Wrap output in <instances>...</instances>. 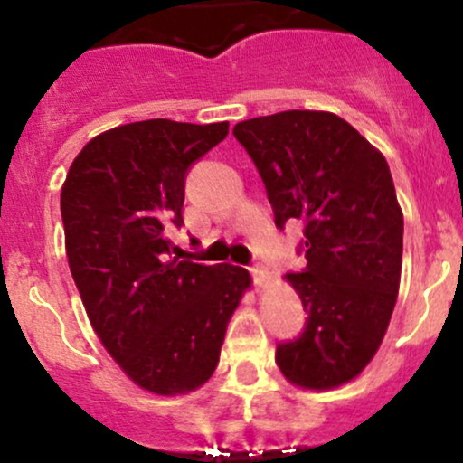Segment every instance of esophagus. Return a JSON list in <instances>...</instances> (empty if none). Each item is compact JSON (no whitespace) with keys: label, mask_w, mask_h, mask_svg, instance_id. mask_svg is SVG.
Returning a JSON list of instances; mask_svg holds the SVG:
<instances>
[{"label":"esophagus","mask_w":463,"mask_h":463,"mask_svg":"<svg viewBox=\"0 0 463 463\" xmlns=\"http://www.w3.org/2000/svg\"><path fill=\"white\" fill-rule=\"evenodd\" d=\"M250 274H252V281H255V286H266L268 279H270V272H268V268L263 266L261 261H255L250 266Z\"/></svg>","instance_id":"esophagus-1"}]
</instances>
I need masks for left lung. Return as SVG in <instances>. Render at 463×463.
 <instances>
[{
    "label": "left lung",
    "mask_w": 463,
    "mask_h": 463,
    "mask_svg": "<svg viewBox=\"0 0 463 463\" xmlns=\"http://www.w3.org/2000/svg\"><path fill=\"white\" fill-rule=\"evenodd\" d=\"M232 136L255 162L277 228L303 226L297 252L307 266L288 281L307 318L277 345L279 369L307 389L349 383L378 352L398 298L404 220L387 160L329 111L259 116Z\"/></svg>",
    "instance_id": "left-lung-1"
}]
</instances>
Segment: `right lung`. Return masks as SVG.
I'll list each match as a JSON object with an SVG mask.
<instances>
[{
  "label": "right lung",
  "instance_id": "right-lung-1",
  "mask_svg": "<svg viewBox=\"0 0 463 463\" xmlns=\"http://www.w3.org/2000/svg\"><path fill=\"white\" fill-rule=\"evenodd\" d=\"M228 123L154 118L83 146L61 189L65 250L91 327L123 372L157 395L186 393L220 363L250 274L171 257L191 166Z\"/></svg>",
  "mask_w": 463,
  "mask_h": 463
}]
</instances>
